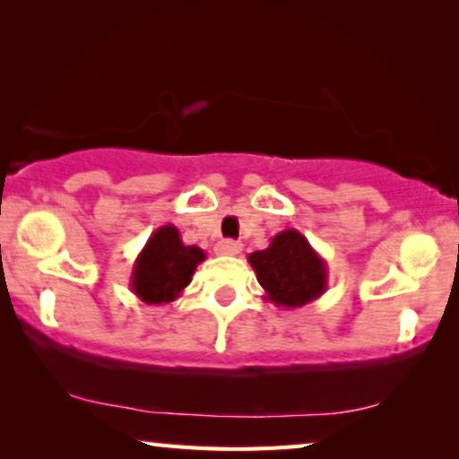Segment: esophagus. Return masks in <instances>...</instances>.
Listing matches in <instances>:
<instances>
[{"mask_svg":"<svg viewBox=\"0 0 459 459\" xmlns=\"http://www.w3.org/2000/svg\"><path fill=\"white\" fill-rule=\"evenodd\" d=\"M240 250H242V244L236 240H221V242H217V247H215V253L225 255V256L240 255Z\"/></svg>","mask_w":459,"mask_h":459,"instance_id":"34e87169","label":"esophagus"}]
</instances>
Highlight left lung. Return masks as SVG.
I'll use <instances>...</instances> for the list:
<instances>
[{
	"label": "left lung",
	"mask_w": 459,
	"mask_h": 459,
	"mask_svg": "<svg viewBox=\"0 0 459 459\" xmlns=\"http://www.w3.org/2000/svg\"><path fill=\"white\" fill-rule=\"evenodd\" d=\"M248 263L265 290V300L275 307L297 309L322 297L328 288L325 261L294 228L275 234L265 250L250 253Z\"/></svg>",
	"instance_id": "1"
}]
</instances>
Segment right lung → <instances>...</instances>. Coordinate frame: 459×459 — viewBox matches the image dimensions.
<instances>
[{
    "instance_id": "1",
    "label": "right lung",
    "mask_w": 459,
    "mask_h": 459,
    "mask_svg": "<svg viewBox=\"0 0 459 459\" xmlns=\"http://www.w3.org/2000/svg\"><path fill=\"white\" fill-rule=\"evenodd\" d=\"M206 259L198 247H186L175 225H162L148 238L137 255L129 286L148 305H165L179 299L196 267Z\"/></svg>"
}]
</instances>
